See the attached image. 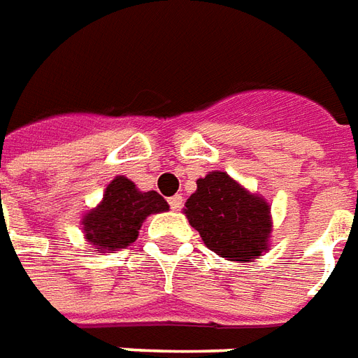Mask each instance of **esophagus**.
Wrapping results in <instances>:
<instances>
[{"mask_svg":"<svg viewBox=\"0 0 358 358\" xmlns=\"http://www.w3.org/2000/svg\"><path fill=\"white\" fill-rule=\"evenodd\" d=\"M182 203H184V197H182V195H180V194L169 197V205H171L172 210H178L180 207H182Z\"/></svg>","mask_w":358,"mask_h":358,"instance_id":"esophagus-1","label":"esophagus"}]
</instances>
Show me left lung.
I'll return each instance as SVG.
<instances>
[{
    "instance_id": "1",
    "label": "left lung",
    "mask_w": 358,
    "mask_h": 358,
    "mask_svg": "<svg viewBox=\"0 0 358 358\" xmlns=\"http://www.w3.org/2000/svg\"><path fill=\"white\" fill-rule=\"evenodd\" d=\"M189 224L205 245L230 261H253L270 238L268 203L234 182L226 172L197 180V192L186 201Z\"/></svg>"
}]
</instances>
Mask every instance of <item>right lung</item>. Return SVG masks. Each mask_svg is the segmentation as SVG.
Wrapping results in <instances>:
<instances>
[{"label": "right lung", "mask_w": 358, "mask_h": 358, "mask_svg": "<svg viewBox=\"0 0 358 358\" xmlns=\"http://www.w3.org/2000/svg\"><path fill=\"white\" fill-rule=\"evenodd\" d=\"M161 210H169V203L157 192H140L134 182L117 176L105 189L103 201L82 220L86 240L95 251L124 249L136 241L145 217Z\"/></svg>", "instance_id": "add662e5"}]
</instances>
